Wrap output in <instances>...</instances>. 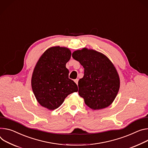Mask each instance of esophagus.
<instances>
[{
	"label": "esophagus",
	"mask_w": 148,
	"mask_h": 148,
	"mask_svg": "<svg viewBox=\"0 0 148 148\" xmlns=\"http://www.w3.org/2000/svg\"><path fill=\"white\" fill-rule=\"evenodd\" d=\"M74 82L78 85V79H74Z\"/></svg>",
	"instance_id": "34e87169"
}]
</instances>
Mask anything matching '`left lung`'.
<instances>
[{
    "mask_svg": "<svg viewBox=\"0 0 148 148\" xmlns=\"http://www.w3.org/2000/svg\"><path fill=\"white\" fill-rule=\"evenodd\" d=\"M72 57L84 69L78 86L79 95L85 103L94 110L110 106L120 87L119 77L112 62L103 53L87 48L74 51Z\"/></svg>",
    "mask_w": 148,
    "mask_h": 148,
    "instance_id": "8db88e82",
    "label": "left lung"
}]
</instances>
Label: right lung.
<instances>
[{
    "instance_id": "right-lung-1",
    "label": "right lung",
    "mask_w": 148,
    "mask_h": 148,
    "mask_svg": "<svg viewBox=\"0 0 148 148\" xmlns=\"http://www.w3.org/2000/svg\"><path fill=\"white\" fill-rule=\"evenodd\" d=\"M71 56L66 48L48 49L38 60L32 77V88L38 103L49 110H55L70 94L78 91L77 85L69 77L66 63Z\"/></svg>"
}]
</instances>
